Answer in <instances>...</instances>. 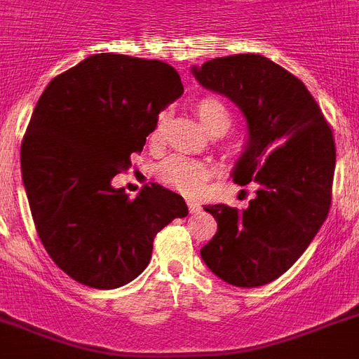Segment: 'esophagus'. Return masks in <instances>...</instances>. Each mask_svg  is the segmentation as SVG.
Wrapping results in <instances>:
<instances>
[{
	"label": "esophagus",
	"instance_id": "34e87169",
	"mask_svg": "<svg viewBox=\"0 0 359 359\" xmlns=\"http://www.w3.org/2000/svg\"><path fill=\"white\" fill-rule=\"evenodd\" d=\"M187 205H189V211H191V212H200L201 211V205L198 203L196 200H187Z\"/></svg>",
	"mask_w": 359,
	"mask_h": 359
}]
</instances>
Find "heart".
Returning a JSON list of instances; mask_svg holds the SVG:
<instances>
[{"label": "heart", "mask_w": 359, "mask_h": 359, "mask_svg": "<svg viewBox=\"0 0 359 359\" xmlns=\"http://www.w3.org/2000/svg\"><path fill=\"white\" fill-rule=\"evenodd\" d=\"M194 109H196L198 117H200V121L211 135L226 133L233 126V121H235V115H233V109L229 108V104L220 97H215V95H205V97L198 99ZM163 123H165V114H159L152 132L148 135V141L152 144L161 143ZM211 172L212 168L207 161L187 158L182 154L170 156L159 167L161 182L176 189V191L185 192V194H196L198 191H201L207 180L211 177Z\"/></svg>", "instance_id": "1"}]
</instances>
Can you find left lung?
<instances>
[{"instance_id":"obj_1","label":"left lung","mask_w":359,"mask_h":359,"mask_svg":"<svg viewBox=\"0 0 359 359\" xmlns=\"http://www.w3.org/2000/svg\"><path fill=\"white\" fill-rule=\"evenodd\" d=\"M192 73L242 109L250 141L233 180L259 185L248 209L205 207L218 231L201 259L233 286H262L295 264L327 220L336 168L332 128L306 86L262 55L212 58Z\"/></svg>"}]
</instances>
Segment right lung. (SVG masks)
<instances>
[{
	"mask_svg": "<svg viewBox=\"0 0 359 359\" xmlns=\"http://www.w3.org/2000/svg\"><path fill=\"white\" fill-rule=\"evenodd\" d=\"M182 93L167 62L114 53L88 56L41 93L22 141L23 185L41 244L76 283L128 284L152 259L159 231L189 215L158 183L135 198L111 187Z\"/></svg>",
	"mask_w": 359,
	"mask_h": 359,
	"instance_id": "1",
	"label": "right lung"
}]
</instances>
